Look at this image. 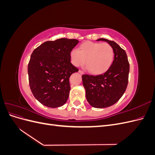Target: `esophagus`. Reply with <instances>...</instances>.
<instances>
[{
	"label": "esophagus",
	"mask_w": 155,
	"mask_h": 155,
	"mask_svg": "<svg viewBox=\"0 0 155 155\" xmlns=\"http://www.w3.org/2000/svg\"><path fill=\"white\" fill-rule=\"evenodd\" d=\"M79 73L80 74H83V71H81V70H79Z\"/></svg>",
	"instance_id": "34e87169"
}]
</instances>
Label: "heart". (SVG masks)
<instances>
[{
	"label": "heart",
	"instance_id": "obj_1",
	"mask_svg": "<svg viewBox=\"0 0 155 155\" xmlns=\"http://www.w3.org/2000/svg\"><path fill=\"white\" fill-rule=\"evenodd\" d=\"M114 58V51L108 43L87 41L74 49L70 53V61L74 67H79L85 63L91 73L99 75L107 72Z\"/></svg>",
	"mask_w": 155,
	"mask_h": 155
}]
</instances>
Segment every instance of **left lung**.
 <instances>
[{"instance_id":"1","label":"left lung","mask_w":155,"mask_h":155,"mask_svg":"<svg viewBox=\"0 0 155 155\" xmlns=\"http://www.w3.org/2000/svg\"><path fill=\"white\" fill-rule=\"evenodd\" d=\"M96 41H104L111 45L114 51L113 62L104 74H84L82 80L88 104L102 109L114 105L123 96L128 84L129 63L125 51L114 41L104 38Z\"/></svg>"}]
</instances>
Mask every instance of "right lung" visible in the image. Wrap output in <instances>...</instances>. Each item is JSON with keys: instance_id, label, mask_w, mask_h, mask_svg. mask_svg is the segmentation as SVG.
Wrapping results in <instances>:
<instances>
[{"instance_id": "1", "label": "right lung", "mask_w": 155, "mask_h": 155, "mask_svg": "<svg viewBox=\"0 0 155 155\" xmlns=\"http://www.w3.org/2000/svg\"><path fill=\"white\" fill-rule=\"evenodd\" d=\"M79 41L66 38L46 41L33 51L28 67L30 89L43 105L57 108L67 102L69 78L78 72L70 63V53Z\"/></svg>"}]
</instances>
